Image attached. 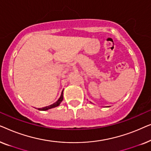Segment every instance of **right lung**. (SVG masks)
I'll list each match as a JSON object with an SVG mask.
<instances>
[{
  "label": "right lung",
  "instance_id": "1",
  "mask_svg": "<svg viewBox=\"0 0 151 151\" xmlns=\"http://www.w3.org/2000/svg\"><path fill=\"white\" fill-rule=\"evenodd\" d=\"M63 100V91L61 93L60 97L59 99L56 101V102H54L52 104L49 105V106H45V107H42V108H38V109L39 111H47V110H49V109L55 108V107L58 106L60 104V103H61V102Z\"/></svg>",
  "mask_w": 151,
  "mask_h": 151
}]
</instances>
